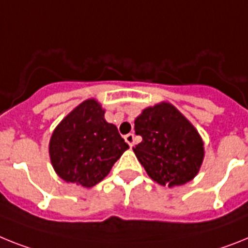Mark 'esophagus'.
<instances>
[{
    "instance_id": "1",
    "label": "esophagus",
    "mask_w": 248,
    "mask_h": 248,
    "mask_svg": "<svg viewBox=\"0 0 248 248\" xmlns=\"http://www.w3.org/2000/svg\"><path fill=\"white\" fill-rule=\"evenodd\" d=\"M124 141H126V142H127L131 147H132L135 143V135L134 134L124 135Z\"/></svg>"
}]
</instances>
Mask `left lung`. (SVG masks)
<instances>
[{
	"label": "left lung",
	"instance_id": "1",
	"mask_svg": "<svg viewBox=\"0 0 248 248\" xmlns=\"http://www.w3.org/2000/svg\"><path fill=\"white\" fill-rule=\"evenodd\" d=\"M135 132L142 137L134 149L153 180L169 186L190 182L199 171L204 149L198 131L169 103L143 109L135 120Z\"/></svg>",
	"mask_w": 248,
	"mask_h": 248
}]
</instances>
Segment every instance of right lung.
<instances>
[{
  "label": "right lung",
  "mask_w": 248,
  "mask_h": 248,
  "mask_svg": "<svg viewBox=\"0 0 248 248\" xmlns=\"http://www.w3.org/2000/svg\"><path fill=\"white\" fill-rule=\"evenodd\" d=\"M128 149L117 127L105 120L94 99L73 109L50 139L51 164L60 178L85 188L98 184Z\"/></svg>",
  "instance_id": "1"
}]
</instances>
